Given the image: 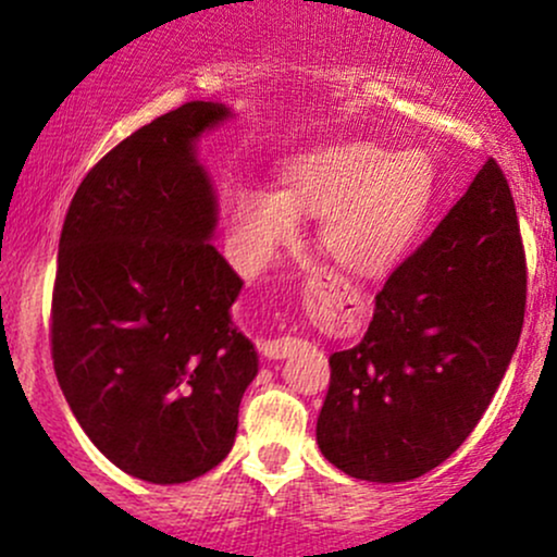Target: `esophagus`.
I'll list each match as a JSON object with an SVG mask.
<instances>
[{
    "mask_svg": "<svg viewBox=\"0 0 557 557\" xmlns=\"http://www.w3.org/2000/svg\"><path fill=\"white\" fill-rule=\"evenodd\" d=\"M298 348H300V341H298V337H290V335L274 337V341L261 343V354H264L267 359H287V356L296 354Z\"/></svg>",
    "mask_w": 557,
    "mask_h": 557,
    "instance_id": "1",
    "label": "esophagus"
}]
</instances>
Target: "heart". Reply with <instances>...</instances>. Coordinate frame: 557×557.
<instances>
[{
  "mask_svg": "<svg viewBox=\"0 0 557 557\" xmlns=\"http://www.w3.org/2000/svg\"><path fill=\"white\" fill-rule=\"evenodd\" d=\"M434 168L421 151H393L367 140L327 146L287 162L283 190H253L235 209L251 264L298 233V214L327 216L319 243L345 272L382 277L417 243L434 198Z\"/></svg>",
  "mask_w": 557,
  "mask_h": 557,
  "instance_id": "1",
  "label": "heart"
}]
</instances>
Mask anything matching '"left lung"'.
<instances>
[{
  "label": "left lung",
  "instance_id": "left-lung-1",
  "mask_svg": "<svg viewBox=\"0 0 557 557\" xmlns=\"http://www.w3.org/2000/svg\"><path fill=\"white\" fill-rule=\"evenodd\" d=\"M527 311V253L500 164L376 293L363 341L330 356L319 450L367 482H408L461 447L500 387Z\"/></svg>",
  "mask_w": 557,
  "mask_h": 557
}]
</instances>
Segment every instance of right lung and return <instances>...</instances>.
I'll return each mask as SVG.
<instances>
[{"label": "right lung", "mask_w": 557, "mask_h": 557, "mask_svg": "<svg viewBox=\"0 0 557 557\" xmlns=\"http://www.w3.org/2000/svg\"><path fill=\"white\" fill-rule=\"evenodd\" d=\"M230 117L188 101L99 159L65 214L52 361L83 432L125 474L181 484L212 471L259 372L230 319L240 277L209 243L216 201L194 144Z\"/></svg>", "instance_id": "add662e5"}]
</instances>
